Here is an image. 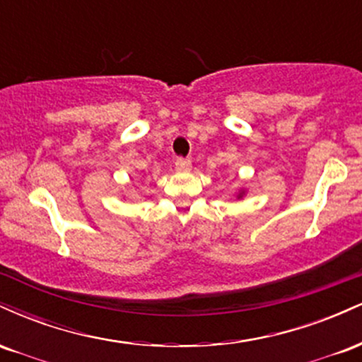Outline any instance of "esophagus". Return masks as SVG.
<instances>
[{
    "mask_svg": "<svg viewBox=\"0 0 362 362\" xmlns=\"http://www.w3.org/2000/svg\"><path fill=\"white\" fill-rule=\"evenodd\" d=\"M190 167H192V161H190L189 158H177L175 168L178 172H189Z\"/></svg>",
    "mask_w": 362,
    "mask_h": 362,
    "instance_id": "34e87169",
    "label": "esophagus"
}]
</instances>
